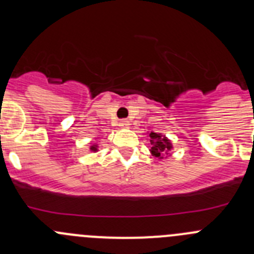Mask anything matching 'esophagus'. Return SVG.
<instances>
[{
	"instance_id": "obj_1",
	"label": "esophagus",
	"mask_w": 254,
	"mask_h": 254,
	"mask_svg": "<svg viewBox=\"0 0 254 254\" xmlns=\"http://www.w3.org/2000/svg\"><path fill=\"white\" fill-rule=\"evenodd\" d=\"M119 127H122V129H127V127H130V123L127 122V120H122V122L119 123Z\"/></svg>"
}]
</instances>
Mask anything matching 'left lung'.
<instances>
[{"label":"left lung","instance_id":"8db88e82","mask_svg":"<svg viewBox=\"0 0 254 254\" xmlns=\"http://www.w3.org/2000/svg\"><path fill=\"white\" fill-rule=\"evenodd\" d=\"M148 136H150L151 142V155L157 157L158 160H163V158H167L168 156H171V151H172L173 146L168 137H166L165 135L153 131L148 132Z\"/></svg>","mask_w":254,"mask_h":254}]
</instances>
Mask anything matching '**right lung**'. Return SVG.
Returning a JSON list of instances; mask_svg holds the SVG:
<instances>
[{
    "instance_id": "1",
    "label": "right lung",
    "mask_w": 254,
    "mask_h": 254,
    "mask_svg": "<svg viewBox=\"0 0 254 254\" xmlns=\"http://www.w3.org/2000/svg\"><path fill=\"white\" fill-rule=\"evenodd\" d=\"M89 150H91L92 152H97V151H98V143H97V142H91V146H89Z\"/></svg>"
}]
</instances>
